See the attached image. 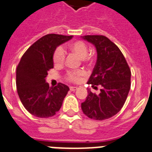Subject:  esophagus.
Wrapping results in <instances>:
<instances>
[{
    "mask_svg": "<svg viewBox=\"0 0 152 152\" xmlns=\"http://www.w3.org/2000/svg\"><path fill=\"white\" fill-rule=\"evenodd\" d=\"M78 89V88L76 87V86H70L69 87V90H71V91H75V90H76Z\"/></svg>",
    "mask_w": 152,
    "mask_h": 152,
    "instance_id": "esophagus-1",
    "label": "esophagus"
}]
</instances>
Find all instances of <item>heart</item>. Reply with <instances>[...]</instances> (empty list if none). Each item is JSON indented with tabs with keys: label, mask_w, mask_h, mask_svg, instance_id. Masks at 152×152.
Instances as JSON below:
<instances>
[{
	"label": "heart",
	"mask_w": 152,
	"mask_h": 152,
	"mask_svg": "<svg viewBox=\"0 0 152 152\" xmlns=\"http://www.w3.org/2000/svg\"><path fill=\"white\" fill-rule=\"evenodd\" d=\"M69 48L79 57L82 58L84 62L91 63L94 61V56L88 54V46L83 41H76L69 45ZM53 62L56 66H61L64 63L66 58V52L62 46H58L56 48L53 53ZM85 75L83 70H70L66 72L65 78L67 81L71 83L80 82L83 76Z\"/></svg>",
	"instance_id": "1"
}]
</instances>
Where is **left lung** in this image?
<instances>
[{"label":"left lung","mask_w":152,"mask_h":152,"mask_svg":"<svg viewBox=\"0 0 152 152\" xmlns=\"http://www.w3.org/2000/svg\"><path fill=\"white\" fill-rule=\"evenodd\" d=\"M94 44L97 59L87 83L94 89L101 87L99 94L88 90L81 108L89 118L96 121L110 118L123 107L131 89V69L120 48L104 35H85Z\"/></svg>","instance_id":"8db88e82"}]
</instances>
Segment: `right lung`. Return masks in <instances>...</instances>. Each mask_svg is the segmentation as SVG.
I'll use <instances>...</instances> for the list:
<instances>
[{"label": "right lung", "mask_w": 152, "mask_h": 152, "mask_svg": "<svg viewBox=\"0 0 152 152\" xmlns=\"http://www.w3.org/2000/svg\"><path fill=\"white\" fill-rule=\"evenodd\" d=\"M72 38L48 34L31 45L21 57L16 70V86L21 102L31 114L48 118L60 110L69 88L61 83L49 87L45 77L53 68L56 47Z\"/></svg>", "instance_id": "right-lung-1"}]
</instances>
